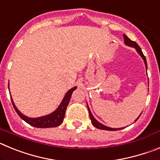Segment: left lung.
I'll return each instance as SVG.
<instances>
[{"label":"left lung","mask_w":160,"mask_h":160,"mask_svg":"<svg viewBox=\"0 0 160 160\" xmlns=\"http://www.w3.org/2000/svg\"><path fill=\"white\" fill-rule=\"evenodd\" d=\"M123 38H124V43H125L126 45H127V46H131V47H134L135 49H136V51L138 52V54L140 55L141 57H142V58L143 59L144 63H145V66H146V69H148V64H147L146 58H145V56H144L143 53H142V49H141L140 47L138 46V44H137L135 42H133V41H131V39H129V38H128V37L126 36L125 34H123ZM87 107H88L89 114H90V120H91V122H92L93 126H94V127H95L96 128H98V129L106 130V131H118V130H121V129H122V128H108V127H107V126L102 124L101 122H98L97 120H96L95 118H94V117L93 116L92 113H91V111H90V108H89L88 105H87ZM140 115H141V114H140ZM140 115H139V116H140ZM139 116L138 117V118H139ZM138 118H137V119H138ZM136 120H135V121H136Z\"/></svg>","instance_id":"left-lung-1"}]
</instances>
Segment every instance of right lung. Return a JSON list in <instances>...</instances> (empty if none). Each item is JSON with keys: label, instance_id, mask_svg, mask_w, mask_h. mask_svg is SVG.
<instances>
[{"label": "right lung", "instance_id": "right-lung-1", "mask_svg": "<svg viewBox=\"0 0 160 160\" xmlns=\"http://www.w3.org/2000/svg\"><path fill=\"white\" fill-rule=\"evenodd\" d=\"M76 88H77L76 87H73V88L68 90L67 93L65 95L64 98H63L61 104L59 105V107L53 113L47 114V115H45V116L38 117V118H29V117L24 115L22 113H21L18 111V109L17 108L15 104H14L13 101H12V98H11V101H12V106H13L14 109H15V111L18 113V115L24 121H25L27 123H29V125L32 126L34 128H55V127H58V126L61 125V124L62 123L66 107H67L68 104H69V102H70V98H71L72 93H73V91Z\"/></svg>", "mask_w": 160, "mask_h": 160}]
</instances>
